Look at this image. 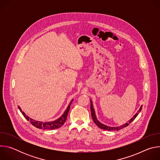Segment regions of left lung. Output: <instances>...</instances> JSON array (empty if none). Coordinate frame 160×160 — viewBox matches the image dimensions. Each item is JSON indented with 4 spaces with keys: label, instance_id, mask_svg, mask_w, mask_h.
Here are the masks:
<instances>
[{
    "label": "left lung",
    "instance_id": "left-lung-1",
    "mask_svg": "<svg viewBox=\"0 0 160 160\" xmlns=\"http://www.w3.org/2000/svg\"><path fill=\"white\" fill-rule=\"evenodd\" d=\"M90 103H91V104H90L91 116H92V119H93L94 122V123H96V125L98 127H99L100 128L103 129V130H109V131H112V130H120V129H122L123 128H125V127H127L130 123H132V122H133V121L135 120V118L137 117H138V115H139V112H141V109H142V106H141V108H140L139 111L135 114V115L133 116V118H132L128 122V123H126L125 124H124V125H122V126H120V127H108V126H106V125H104L102 124L101 123H100V122L98 120V119H97V118H96V115H95V111H94V108H93V105H92V101H90Z\"/></svg>",
    "mask_w": 160,
    "mask_h": 160
}]
</instances>
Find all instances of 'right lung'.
I'll list each match as a JSON object with an SVG mask.
<instances>
[{
  "instance_id": "right-lung-1",
  "label": "right lung",
  "mask_w": 160,
  "mask_h": 160,
  "mask_svg": "<svg viewBox=\"0 0 160 160\" xmlns=\"http://www.w3.org/2000/svg\"><path fill=\"white\" fill-rule=\"evenodd\" d=\"M72 101H73V100L72 101L70 104L68 105L67 109H66V111L63 113V115L60 118H59L58 120H56V121L51 122H38V121H35V120H33L32 118H30V117L27 116L25 115V113L21 111V109L19 108V106H18V108H19L20 111L22 112V115L24 116V117L28 121H30V122L32 123V125H33L36 128H40V129L51 130V129L58 128L61 127L64 124V123L65 122V121H66V120L67 118L68 114V112H69V110H70V106H71V104H72Z\"/></svg>"
}]
</instances>
